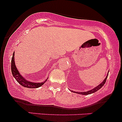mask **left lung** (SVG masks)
<instances>
[{
    "mask_svg": "<svg viewBox=\"0 0 122 122\" xmlns=\"http://www.w3.org/2000/svg\"><path fill=\"white\" fill-rule=\"evenodd\" d=\"M108 74L107 75V77H106V79H104V80L103 81V82H102L101 84H99V85H98V86H96V88H95L94 89H92V90H91V91H87V92H75V93H79V94H81V95H89V94H91V93H94V92H96L97 91H98V90H99V89H100V88H101L102 86H103V85H104V84L106 83V80H107V77H108Z\"/></svg>",
    "mask_w": 122,
    "mask_h": 122,
    "instance_id": "8db88e82",
    "label": "left lung"
}]
</instances>
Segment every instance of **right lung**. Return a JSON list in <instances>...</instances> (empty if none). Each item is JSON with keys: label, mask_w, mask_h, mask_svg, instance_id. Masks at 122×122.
Here are the masks:
<instances>
[{"label": "right lung", "mask_w": 122, "mask_h": 122, "mask_svg": "<svg viewBox=\"0 0 122 122\" xmlns=\"http://www.w3.org/2000/svg\"><path fill=\"white\" fill-rule=\"evenodd\" d=\"M11 72L12 74L13 75L14 77L15 78V80L17 81V82H19L21 85L25 86V87L29 88H37L42 86L43 84L47 81L45 80V81L41 83H37V82H32L28 81L27 80H25L23 77L19 74V72L16 69V67L15 66V61H14V52L12 55V60H11Z\"/></svg>", "instance_id": "right-lung-1"}]
</instances>
